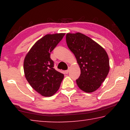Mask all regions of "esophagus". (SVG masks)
Returning a JSON list of instances; mask_svg holds the SVG:
<instances>
[{
    "mask_svg": "<svg viewBox=\"0 0 130 130\" xmlns=\"http://www.w3.org/2000/svg\"><path fill=\"white\" fill-rule=\"evenodd\" d=\"M69 69H68V70H65V73H67V74H68V73H69Z\"/></svg>",
    "mask_w": 130,
    "mask_h": 130,
    "instance_id": "obj_1",
    "label": "esophagus"
}]
</instances>
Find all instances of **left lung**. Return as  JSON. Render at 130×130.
Returning <instances> with one entry per match:
<instances>
[{
    "label": "left lung",
    "mask_w": 130,
    "mask_h": 130,
    "mask_svg": "<svg viewBox=\"0 0 130 130\" xmlns=\"http://www.w3.org/2000/svg\"><path fill=\"white\" fill-rule=\"evenodd\" d=\"M66 41L81 69L80 76L76 80L79 88L87 93L95 91L108 74L107 52L95 41L80 32L67 34Z\"/></svg>",
    "instance_id": "8db88e82"
}]
</instances>
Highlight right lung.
Here are the masks:
<instances>
[{"label": "right lung", "mask_w": 130, "mask_h": 130, "mask_svg": "<svg viewBox=\"0 0 130 130\" xmlns=\"http://www.w3.org/2000/svg\"><path fill=\"white\" fill-rule=\"evenodd\" d=\"M64 33L47 34L31 48L24 60L26 80L34 90L43 96H51L58 91L64 75L54 68L51 53Z\"/></svg>", "instance_id": "obj_1"}]
</instances>
